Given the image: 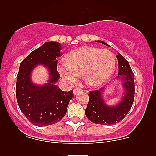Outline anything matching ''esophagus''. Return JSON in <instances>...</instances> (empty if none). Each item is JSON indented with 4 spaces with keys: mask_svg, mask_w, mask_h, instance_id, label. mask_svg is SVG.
<instances>
[{
    "mask_svg": "<svg viewBox=\"0 0 156 156\" xmlns=\"http://www.w3.org/2000/svg\"><path fill=\"white\" fill-rule=\"evenodd\" d=\"M82 91V90L81 89H79V88H74V90H73V94H78L79 92Z\"/></svg>",
    "mask_w": 156,
    "mask_h": 156,
    "instance_id": "esophagus-1",
    "label": "esophagus"
}]
</instances>
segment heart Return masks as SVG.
Listing matches in <instances>:
<instances>
[{
	"mask_svg": "<svg viewBox=\"0 0 156 156\" xmlns=\"http://www.w3.org/2000/svg\"><path fill=\"white\" fill-rule=\"evenodd\" d=\"M115 66V58L110 51L94 47H82L72 51L65 64L58 67L62 76L71 83L83 75L86 83L98 87L109 79Z\"/></svg>",
	"mask_w": 156,
	"mask_h": 156,
	"instance_id": "1",
	"label": "heart"
}]
</instances>
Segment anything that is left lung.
<instances>
[{
  "mask_svg": "<svg viewBox=\"0 0 156 156\" xmlns=\"http://www.w3.org/2000/svg\"><path fill=\"white\" fill-rule=\"evenodd\" d=\"M103 44L108 46L106 43L98 41ZM119 64V73L117 79L123 82L125 94L120 102L115 106L105 105L101 93L104 87L99 90H92L88 94L89 102L85 109L87 119L97 124L112 125L120 122L129 112L134 99V74L129 62L120 54L116 55Z\"/></svg>",
  "mask_w": 156,
  "mask_h": 156,
  "instance_id": "obj_1",
  "label": "left lung"
}]
</instances>
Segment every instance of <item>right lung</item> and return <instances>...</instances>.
<instances>
[{
    "label": "right lung",
    "mask_w": 156,
    "mask_h": 156,
    "mask_svg": "<svg viewBox=\"0 0 156 156\" xmlns=\"http://www.w3.org/2000/svg\"><path fill=\"white\" fill-rule=\"evenodd\" d=\"M61 48V44L55 41L46 42L20 63L16 99L22 112L36 126H48L61 120L74 96L73 90L62 91L55 85L60 77L57 58L62 55ZM38 64L46 66L50 73V80L44 85H34L30 78L31 71Z\"/></svg>",
    "instance_id": "obj_1"
}]
</instances>
